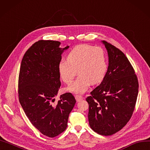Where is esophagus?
I'll return each mask as SVG.
<instances>
[{"instance_id":"obj_1","label":"esophagus","mask_w":150,"mask_h":150,"mask_svg":"<svg viewBox=\"0 0 150 150\" xmlns=\"http://www.w3.org/2000/svg\"><path fill=\"white\" fill-rule=\"evenodd\" d=\"M75 98H76V100H77V102H79L80 100H81L83 99V97L82 96L78 95H76L75 96Z\"/></svg>"}]
</instances>
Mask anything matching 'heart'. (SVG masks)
Returning <instances> with one entry per match:
<instances>
[{"mask_svg":"<svg viewBox=\"0 0 150 150\" xmlns=\"http://www.w3.org/2000/svg\"><path fill=\"white\" fill-rule=\"evenodd\" d=\"M108 65L106 55L102 48L81 44L74 47L69 52L67 59H63L59 63L60 78L66 84H70L77 73L75 81L67 90L75 93H83L90 84H96L103 80Z\"/></svg>","mask_w":150,"mask_h":150,"instance_id":"1","label":"heart"}]
</instances>
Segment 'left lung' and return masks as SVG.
<instances>
[{
  "label": "left lung",
  "mask_w": 150,
  "mask_h": 150,
  "mask_svg": "<svg viewBox=\"0 0 150 150\" xmlns=\"http://www.w3.org/2000/svg\"><path fill=\"white\" fill-rule=\"evenodd\" d=\"M102 42L108 52V70L102 82L86 100L91 128L100 135L110 136L122 129L131 118L139 83L123 52L110 43Z\"/></svg>",
  "instance_id": "1"
}]
</instances>
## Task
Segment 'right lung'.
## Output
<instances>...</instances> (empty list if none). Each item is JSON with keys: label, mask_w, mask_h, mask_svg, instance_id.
I'll use <instances>...</instances> for the list:
<instances>
[{"label": "right lung", "mask_w": 150, "mask_h": 150, "mask_svg": "<svg viewBox=\"0 0 150 150\" xmlns=\"http://www.w3.org/2000/svg\"><path fill=\"white\" fill-rule=\"evenodd\" d=\"M60 42L39 40L26 52L20 67L18 96L24 112L42 134L54 137L67 126L69 115L76 102L71 93L54 97L60 87L58 65L64 50Z\"/></svg>", "instance_id": "add662e5"}]
</instances>
